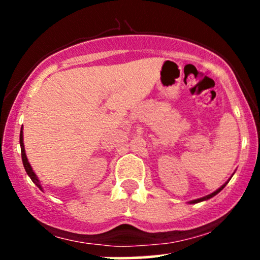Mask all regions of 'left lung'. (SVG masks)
Listing matches in <instances>:
<instances>
[{
	"label": "left lung",
	"mask_w": 260,
	"mask_h": 260,
	"mask_svg": "<svg viewBox=\"0 0 260 260\" xmlns=\"http://www.w3.org/2000/svg\"><path fill=\"white\" fill-rule=\"evenodd\" d=\"M234 174H235V172H234ZM230 180H231V178H229V181H230ZM229 181H226V182H225V183H223L221 187H220V188H217V189L215 190V192L210 193V194H208V196H205V197H202V198L194 199V201H190V202H188V203H189V204H197V203H201V202L208 201V199L213 198V197H214V196H216V194H217V193H219V192H221V190L223 189V188H225V186H226V184H228V183H229Z\"/></svg>",
	"instance_id": "obj_1"
}]
</instances>
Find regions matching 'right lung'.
Instances as JSON below:
<instances>
[{"label": "right lung", "instance_id": "right-lung-1", "mask_svg": "<svg viewBox=\"0 0 260 260\" xmlns=\"http://www.w3.org/2000/svg\"><path fill=\"white\" fill-rule=\"evenodd\" d=\"M23 127L20 128V137H19V143H20V150H22V160H23V165H24V169L26 171V174H28L29 177L31 178V181L34 182L35 184L39 187V189H41L44 192V188L41 186V182L39 180V177L37 176V174L34 172V170H32L30 162L28 161V157H26V154H25V148H24V140H23Z\"/></svg>", "mask_w": 260, "mask_h": 260}]
</instances>
